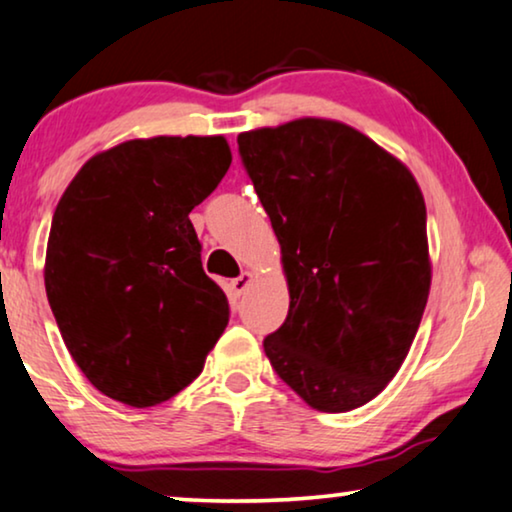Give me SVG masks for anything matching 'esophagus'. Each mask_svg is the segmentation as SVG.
<instances>
[{
    "mask_svg": "<svg viewBox=\"0 0 512 512\" xmlns=\"http://www.w3.org/2000/svg\"><path fill=\"white\" fill-rule=\"evenodd\" d=\"M250 283H252V274H250V271H243L241 276L234 278V281H231V292H234V297L245 295V290L250 288Z\"/></svg>",
    "mask_w": 512,
    "mask_h": 512,
    "instance_id": "34e87169",
    "label": "esophagus"
}]
</instances>
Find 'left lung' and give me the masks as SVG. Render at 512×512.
I'll return each instance as SVG.
<instances>
[{
  "label": "left lung",
  "instance_id": "left-lung-1",
  "mask_svg": "<svg viewBox=\"0 0 512 512\" xmlns=\"http://www.w3.org/2000/svg\"><path fill=\"white\" fill-rule=\"evenodd\" d=\"M238 152L290 290L264 353L313 410H356L395 377L424 316V194L403 161L342 121L255 128L238 135Z\"/></svg>",
  "mask_w": 512,
  "mask_h": 512
}]
</instances>
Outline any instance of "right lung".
Segmentation results:
<instances>
[{"mask_svg":"<svg viewBox=\"0 0 512 512\" xmlns=\"http://www.w3.org/2000/svg\"><path fill=\"white\" fill-rule=\"evenodd\" d=\"M224 135L126 140L60 196L44 283L74 363L107 398L154 407L192 384L229 323L189 220L229 170Z\"/></svg>","mask_w":512,"mask_h":512,"instance_id":"obj_1","label":"right lung"}]
</instances>
